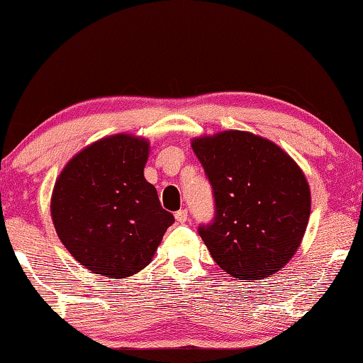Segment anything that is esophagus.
Here are the masks:
<instances>
[{
  "mask_svg": "<svg viewBox=\"0 0 363 363\" xmlns=\"http://www.w3.org/2000/svg\"><path fill=\"white\" fill-rule=\"evenodd\" d=\"M174 218H176L177 223L184 224V223H186V220L189 219V213H187V210H179V211H176Z\"/></svg>",
  "mask_w": 363,
  "mask_h": 363,
  "instance_id": "34e87169",
  "label": "esophagus"
}]
</instances>
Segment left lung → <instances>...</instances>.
<instances>
[{"label":"left lung","instance_id":"obj_1","mask_svg":"<svg viewBox=\"0 0 363 363\" xmlns=\"http://www.w3.org/2000/svg\"><path fill=\"white\" fill-rule=\"evenodd\" d=\"M192 149L213 187L214 219L199 233L218 266L238 280L286 266L311 214L309 184L296 162L247 131L201 136Z\"/></svg>","mask_w":363,"mask_h":363}]
</instances>
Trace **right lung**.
<instances>
[{"mask_svg": "<svg viewBox=\"0 0 363 363\" xmlns=\"http://www.w3.org/2000/svg\"><path fill=\"white\" fill-rule=\"evenodd\" d=\"M147 158L145 139L115 134L78 152L57 177L54 227L69 253L91 272L110 279L138 274L174 223L145 181Z\"/></svg>", "mask_w": 363, "mask_h": 363, "instance_id": "obj_1", "label": "right lung"}]
</instances>
